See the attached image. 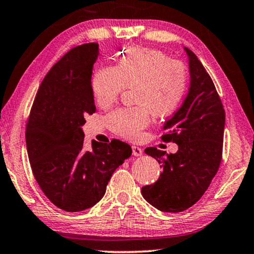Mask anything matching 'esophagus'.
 Listing matches in <instances>:
<instances>
[{"instance_id": "obj_1", "label": "esophagus", "mask_w": 254, "mask_h": 254, "mask_svg": "<svg viewBox=\"0 0 254 254\" xmlns=\"http://www.w3.org/2000/svg\"><path fill=\"white\" fill-rule=\"evenodd\" d=\"M132 155H133V156H141L142 149L138 146H132Z\"/></svg>"}]
</instances>
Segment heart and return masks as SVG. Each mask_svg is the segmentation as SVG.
<instances>
[{
    "mask_svg": "<svg viewBox=\"0 0 254 254\" xmlns=\"http://www.w3.org/2000/svg\"><path fill=\"white\" fill-rule=\"evenodd\" d=\"M188 85V71L180 60L163 51L148 48H128L117 65L94 71L91 88L96 103L108 107L126 88L133 86L138 106L120 108L107 116L111 130L121 137L135 140L149 124L150 112L156 116L172 114L183 101Z\"/></svg>",
    "mask_w": 254,
    "mask_h": 254,
    "instance_id": "b5f03b06",
    "label": "heart"
}]
</instances>
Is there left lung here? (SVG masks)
<instances>
[{
	"mask_svg": "<svg viewBox=\"0 0 254 254\" xmlns=\"http://www.w3.org/2000/svg\"><path fill=\"white\" fill-rule=\"evenodd\" d=\"M189 59L190 86L181 107L166 121L162 135L176 142V154L156 147L145 149L156 158L163 172L156 183L141 188L147 202L163 212H181L202 197L217 175L222 157L225 109L213 81L194 52L185 48Z\"/></svg>",
	"mask_w": 254,
	"mask_h": 254,
	"instance_id": "left-lung-1",
	"label": "left lung"
}]
</instances>
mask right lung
<instances>
[{"label":"right lung","mask_w":254,"mask_h":254,"mask_svg":"<svg viewBox=\"0 0 254 254\" xmlns=\"http://www.w3.org/2000/svg\"><path fill=\"white\" fill-rule=\"evenodd\" d=\"M98 43L75 47L54 65L37 91L26 124L33 175L44 195L67 212L89 209L104 197L108 181L131 156L127 143L92 141L83 147L86 115L96 112L91 76Z\"/></svg>","instance_id":"add662e5"}]
</instances>
